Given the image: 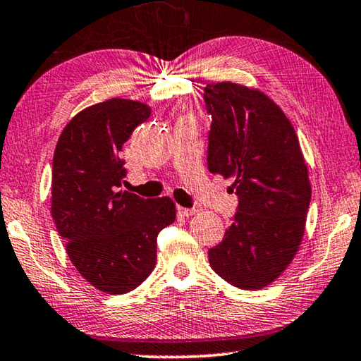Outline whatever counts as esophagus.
Here are the masks:
<instances>
[{
	"instance_id": "1",
	"label": "esophagus",
	"mask_w": 361,
	"mask_h": 361,
	"mask_svg": "<svg viewBox=\"0 0 361 361\" xmlns=\"http://www.w3.org/2000/svg\"><path fill=\"white\" fill-rule=\"evenodd\" d=\"M176 210H178V214L183 216H191L197 212V209H186V207H178Z\"/></svg>"
}]
</instances>
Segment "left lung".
Wrapping results in <instances>:
<instances>
[{
	"label": "left lung",
	"mask_w": 361,
	"mask_h": 361,
	"mask_svg": "<svg viewBox=\"0 0 361 361\" xmlns=\"http://www.w3.org/2000/svg\"><path fill=\"white\" fill-rule=\"evenodd\" d=\"M209 171L233 180L239 199L223 241L209 250L214 271L257 290L279 278L299 252L312 186L300 142L283 109L259 88L209 83Z\"/></svg>",
	"instance_id": "1"
}]
</instances>
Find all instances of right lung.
Listing matches in <instances>:
<instances>
[{
    "instance_id": "1",
    "label": "right lung",
    "mask_w": 361,
    "mask_h": 361,
    "mask_svg": "<svg viewBox=\"0 0 361 361\" xmlns=\"http://www.w3.org/2000/svg\"><path fill=\"white\" fill-rule=\"evenodd\" d=\"M151 116L140 101L112 98L72 117L57 140L51 215L77 271L101 293H130L156 267L157 234L175 221L170 197L122 191L123 142Z\"/></svg>"
}]
</instances>
